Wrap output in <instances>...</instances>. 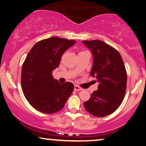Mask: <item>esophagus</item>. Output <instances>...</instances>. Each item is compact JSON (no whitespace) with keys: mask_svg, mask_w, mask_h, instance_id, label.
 <instances>
[{"mask_svg":"<svg viewBox=\"0 0 146 146\" xmlns=\"http://www.w3.org/2000/svg\"><path fill=\"white\" fill-rule=\"evenodd\" d=\"M74 89H75V91H81V90H83V89H82L81 87H79L78 85H75L74 86Z\"/></svg>","mask_w":146,"mask_h":146,"instance_id":"esophagus-1","label":"esophagus"}]
</instances>
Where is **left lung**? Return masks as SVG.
Here are the masks:
<instances>
[{"mask_svg":"<svg viewBox=\"0 0 146 146\" xmlns=\"http://www.w3.org/2000/svg\"><path fill=\"white\" fill-rule=\"evenodd\" d=\"M91 51L93 63L91 75L96 77L98 90L84 102L86 110L97 117L113 113L124 98L127 74L124 63L119 52L100 40L83 41Z\"/></svg>","mask_w":146,"mask_h":146,"instance_id":"8db88e82","label":"left lung"}]
</instances>
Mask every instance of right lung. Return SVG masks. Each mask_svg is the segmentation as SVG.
Here are the masks:
<instances>
[{
	"label": "right lung",
	"mask_w": 146,
	"mask_h": 146,
	"mask_svg": "<svg viewBox=\"0 0 146 146\" xmlns=\"http://www.w3.org/2000/svg\"><path fill=\"white\" fill-rule=\"evenodd\" d=\"M75 42L52 37L37 42L26 56L22 68V91L38 111L45 114L59 111L72 94L73 84L59 83L52 71L59 66L63 53Z\"/></svg>",
	"instance_id": "add662e5"
}]
</instances>
